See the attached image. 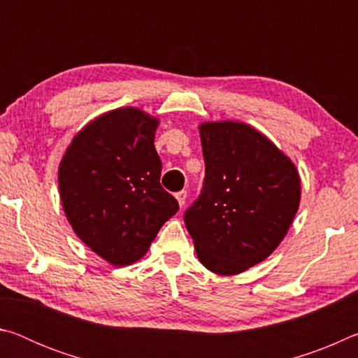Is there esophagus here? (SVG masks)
<instances>
[{
  "instance_id": "1",
  "label": "esophagus",
  "mask_w": 358,
  "mask_h": 358,
  "mask_svg": "<svg viewBox=\"0 0 358 358\" xmlns=\"http://www.w3.org/2000/svg\"><path fill=\"white\" fill-rule=\"evenodd\" d=\"M175 197H177V201L180 203V207H183L185 202H186V197H187V192L186 191H180L175 194Z\"/></svg>"
}]
</instances>
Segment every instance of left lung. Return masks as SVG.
<instances>
[{
    "instance_id": "left-lung-1",
    "label": "left lung",
    "mask_w": 358,
    "mask_h": 358,
    "mask_svg": "<svg viewBox=\"0 0 358 358\" xmlns=\"http://www.w3.org/2000/svg\"><path fill=\"white\" fill-rule=\"evenodd\" d=\"M205 178L185 211L197 257L217 275H238L273 252L300 203L294 162L265 136L237 121L199 126Z\"/></svg>"
}]
</instances>
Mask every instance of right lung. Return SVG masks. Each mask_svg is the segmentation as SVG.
<instances>
[{
    "instance_id": "add662e5",
    "label": "right lung",
    "mask_w": 358,
    "mask_h": 358,
    "mask_svg": "<svg viewBox=\"0 0 358 358\" xmlns=\"http://www.w3.org/2000/svg\"><path fill=\"white\" fill-rule=\"evenodd\" d=\"M157 124L141 108L107 112L72 138L59 162V197L69 224L112 265L143 257L178 211L177 199L159 183Z\"/></svg>"
}]
</instances>
